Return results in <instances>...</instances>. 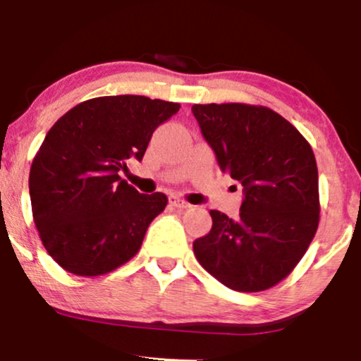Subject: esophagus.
Instances as JSON below:
<instances>
[{
    "mask_svg": "<svg viewBox=\"0 0 361 361\" xmlns=\"http://www.w3.org/2000/svg\"><path fill=\"white\" fill-rule=\"evenodd\" d=\"M169 204H171L173 207H176V209H190V207H192L188 202L181 200L180 197H171L169 198Z\"/></svg>",
    "mask_w": 361,
    "mask_h": 361,
    "instance_id": "34e87169",
    "label": "esophagus"
}]
</instances>
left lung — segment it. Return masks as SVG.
<instances>
[{
	"mask_svg": "<svg viewBox=\"0 0 361 361\" xmlns=\"http://www.w3.org/2000/svg\"><path fill=\"white\" fill-rule=\"evenodd\" d=\"M224 173L243 185L239 217L210 210L212 229L193 243L198 263L226 287L261 292L281 281L319 226L312 147L288 120L244 103L193 105Z\"/></svg>",
	"mask_w": 361,
	"mask_h": 361,
	"instance_id": "8db88e82",
	"label": "left lung"
}]
</instances>
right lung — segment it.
Here are the masks:
<instances>
[{
  "mask_svg": "<svg viewBox=\"0 0 361 361\" xmlns=\"http://www.w3.org/2000/svg\"><path fill=\"white\" fill-rule=\"evenodd\" d=\"M180 105L137 94L82 102L54 123L28 178L32 214L44 247L80 276L114 271L140 250L164 193L142 195L118 176L142 159L152 132Z\"/></svg>",
  "mask_w": 361,
  "mask_h": 361,
  "instance_id": "obj_1",
  "label": "right lung"
}]
</instances>
